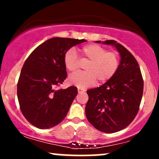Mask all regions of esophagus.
I'll list each match as a JSON object with an SVG mask.
<instances>
[{"instance_id":"1","label":"esophagus","mask_w":159,"mask_h":159,"mask_svg":"<svg viewBox=\"0 0 159 159\" xmlns=\"http://www.w3.org/2000/svg\"><path fill=\"white\" fill-rule=\"evenodd\" d=\"M85 90L84 89H81V88H78V93H84Z\"/></svg>"}]
</instances>
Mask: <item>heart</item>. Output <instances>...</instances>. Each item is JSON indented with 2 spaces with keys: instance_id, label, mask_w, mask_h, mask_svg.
<instances>
[{
  "instance_id": "heart-1",
  "label": "heart",
  "mask_w": 159,
  "mask_h": 159,
  "mask_svg": "<svg viewBox=\"0 0 159 159\" xmlns=\"http://www.w3.org/2000/svg\"><path fill=\"white\" fill-rule=\"evenodd\" d=\"M81 57L89 61L85 67V72H78L70 75L68 81L70 84L81 89L93 86L98 80L105 83L116 73L119 67V58L115 52H107L106 49L98 45H84L80 49ZM65 67L70 72L78 69V58L74 48H70L63 57Z\"/></svg>"
}]
</instances>
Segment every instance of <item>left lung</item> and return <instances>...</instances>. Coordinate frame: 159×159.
Returning a JSON list of instances; mask_svg holds the SVG:
<instances>
[{
  "label": "left lung",
  "instance_id": "left-lung-1",
  "mask_svg": "<svg viewBox=\"0 0 159 159\" xmlns=\"http://www.w3.org/2000/svg\"><path fill=\"white\" fill-rule=\"evenodd\" d=\"M102 43L116 48L120 56L119 67L103 85L87 91L89 99L85 113L96 129L114 133L127 127L136 116L143 96V81L138 62L125 47L114 40Z\"/></svg>",
  "mask_w": 159,
  "mask_h": 159
}]
</instances>
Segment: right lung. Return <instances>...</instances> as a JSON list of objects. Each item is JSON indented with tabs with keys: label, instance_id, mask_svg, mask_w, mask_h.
I'll list each match as a JSON object with an SVG mask.
<instances>
[{
	"label": "right lung",
	"instance_id": "right-lung-1",
	"mask_svg": "<svg viewBox=\"0 0 159 159\" xmlns=\"http://www.w3.org/2000/svg\"><path fill=\"white\" fill-rule=\"evenodd\" d=\"M87 41L53 37L42 43L24 63L17 85V96L26 120L38 129H50L63 121L77 87L56 90L67 77L63 57L69 49Z\"/></svg>",
	"mask_w": 159,
	"mask_h": 159
}]
</instances>
